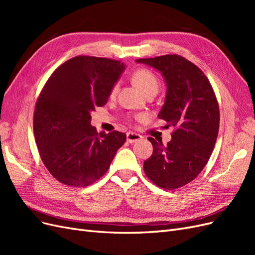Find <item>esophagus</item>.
<instances>
[{
	"label": "esophagus",
	"instance_id": "esophagus-1",
	"mask_svg": "<svg viewBox=\"0 0 255 255\" xmlns=\"http://www.w3.org/2000/svg\"><path fill=\"white\" fill-rule=\"evenodd\" d=\"M127 139L129 143H134L138 140H141L142 139V136L139 135V134H136V133H133V132H128L127 133Z\"/></svg>",
	"mask_w": 255,
	"mask_h": 255
}]
</instances>
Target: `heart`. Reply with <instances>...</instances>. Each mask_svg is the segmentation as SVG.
<instances>
[{
	"instance_id": "1",
	"label": "heart",
	"mask_w": 255,
	"mask_h": 255,
	"mask_svg": "<svg viewBox=\"0 0 255 255\" xmlns=\"http://www.w3.org/2000/svg\"><path fill=\"white\" fill-rule=\"evenodd\" d=\"M133 82L138 88L144 92V94L151 90L158 89V81L156 79V76L151 71L145 70V69H139V70H136L134 72ZM116 91H117V85H116L112 90V97L116 95Z\"/></svg>"
}]
</instances>
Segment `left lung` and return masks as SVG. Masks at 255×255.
Instances as JSON below:
<instances>
[{
    "label": "left lung",
    "mask_w": 255,
    "mask_h": 255,
    "mask_svg": "<svg viewBox=\"0 0 255 255\" xmlns=\"http://www.w3.org/2000/svg\"><path fill=\"white\" fill-rule=\"evenodd\" d=\"M136 63L163 75L167 91L157 117L175 128L166 145L148 138L153 153L144 160V172L161 188L182 187L203 170L214 150L220 120L217 99L205 74L182 56L141 58Z\"/></svg>",
    "instance_id": "obj_1"
}]
</instances>
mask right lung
Returning <instances> with one entry per match:
<instances>
[{
	"label": "right lung",
	"instance_id": "right-lung-1",
	"mask_svg": "<svg viewBox=\"0 0 255 255\" xmlns=\"http://www.w3.org/2000/svg\"><path fill=\"white\" fill-rule=\"evenodd\" d=\"M126 69L118 60L76 56L52 73L37 100L34 135L44 166L57 181L84 187L110 168L125 133H98L91 112L107 103Z\"/></svg>",
	"mask_w": 255,
	"mask_h": 255
}]
</instances>
